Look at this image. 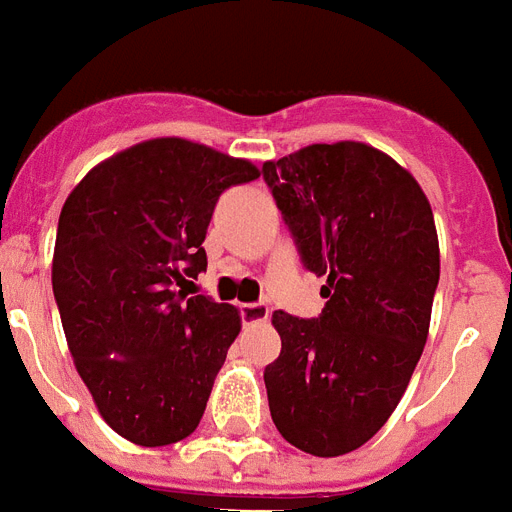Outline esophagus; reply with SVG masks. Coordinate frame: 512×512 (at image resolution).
I'll return each mask as SVG.
<instances>
[{"mask_svg":"<svg viewBox=\"0 0 512 512\" xmlns=\"http://www.w3.org/2000/svg\"><path fill=\"white\" fill-rule=\"evenodd\" d=\"M268 305L265 302H247V305H242V321L247 323H265L268 321Z\"/></svg>","mask_w":512,"mask_h":512,"instance_id":"34e87169","label":"esophagus"}]
</instances>
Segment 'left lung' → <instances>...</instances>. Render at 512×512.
I'll use <instances>...</instances> for the list:
<instances>
[{
  "mask_svg": "<svg viewBox=\"0 0 512 512\" xmlns=\"http://www.w3.org/2000/svg\"><path fill=\"white\" fill-rule=\"evenodd\" d=\"M263 176L328 299L313 321L273 313L270 418L297 450L339 458L389 421L421 360L439 284L434 213L413 173L363 141L310 144Z\"/></svg>",
  "mask_w": 512,
  "mask_h": 512,
  "instance_id": "obj_1",
  "label": "left lung"
}]
</instances>
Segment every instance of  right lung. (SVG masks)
Here are the masks:
<instances>
[{
    "label": "right lung",
    "instance_id": "right-lung-1",
    "mask_svg": "<svg viewBox=\"0 0 512 512\" xmlns=\"http://www.w3.org/2000/svg\"><path fill=\"white\" fill-rule=\"evenodd\" d=\"M260 168L197 141L160 136L107 157L62 205L52 289L78 376L115 434L139 447L197 429L239 307L184 284L207 268L215 202Z\"/></svg>",
    "mask_w": 512,
    "mask_h": 512
}]
</instances>
